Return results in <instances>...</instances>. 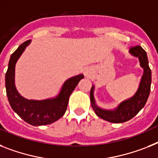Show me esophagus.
Instances as JSON below:
<instances>
[{
    "instance_id": "1",
    "label": "esophagus",
    "mask_w": 158,
    "mask_h": 158,
    "mask_svg": "<svg viewBox=\"0 0 158 158\" xmlns=\"http://www.w3.org/2000/svg\"><path fill=\"white\" fill-rule=\"evenodd\" d=\"M85 76L86 77H88L89 76V72H85Z\"/></svg>"
}]
</instances>
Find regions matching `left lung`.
Segmentation results:
<instances>
[{
  "instance_id": "left-lung-1",
  "label": "left lung",
  "mask_w": 158,
  "mask_h": 158,
  "mask_svg": "<svg viewBox=\"0 0 158 158\" xmlns=\"http://www.w3.org/2000/svg\"><path fill=\"white\" fill-rule=\"evenodd\" d=\"M134 57L139 59L140 67L143 69V75L140 79L139 87L133 96L122 101L114 109H104L97 105L94 98V85H92L89 97L91 106L94 111L99 118L110 123H120L130 120L138 114L144 107L150 93L151 70L148 66V60L146 52L140 46L134 47L129 52Z\"/></svg>"
}]
</instances>
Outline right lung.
I'll return each mask as SVG.
<instances>
[{
    "label": "right lung",
    "mask_w": 158,
    "mask_h": 158,
    "mask_svg": "<svg viewBox=\"0 0 158 158\" xmlns=\"http://www.w3.org/2000/svg\"><path fill=\"white\" fill-rule=\"evenodd\" d=\"M31 40L21 44L11 55L6 73V89L12 109L25 122L33 126L52 123L64 114L69 96L84 75L72 77L64 82L56 96L43 100L27 99L19 94L15 85V66Z\"/></svg>",
    "instance_id": "add662e5"
}]
</instances>
